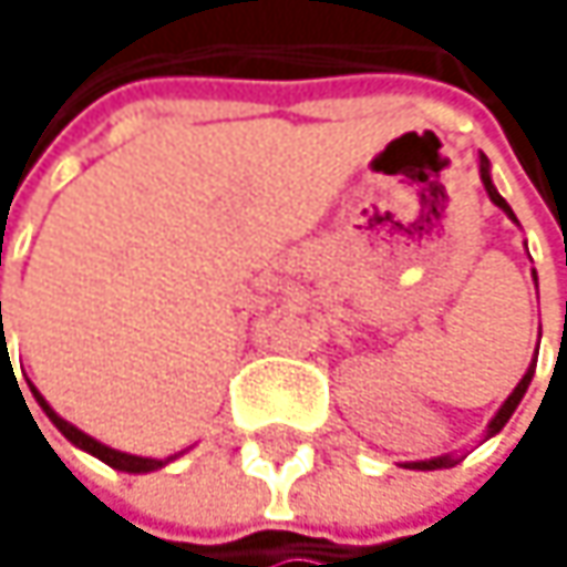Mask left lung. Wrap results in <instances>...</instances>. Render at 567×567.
<instances>
[{
	"label": "left lung",
	"mask_w": 567,
	"mask_h": 567,
	"mask_svg": "<svg viewBox=\"0 0 567 567\" xmlns=\"http://www.w3.org/2000/svg\"><path fill=\"white\" fill-rule=\"evenodd\" d=\"M480 176H483V186H486L489 199H493L499 209H506V216H512V219H515V213L509 209V203H506V199L496 193V186H493V179H489V161H486V157H480ZM532 374H535V368H528V371H525V378L518 381V388H515V391L509 394V400L499 406L496 420L489 423V436H493V433H499V430L509 423V416L515 413L518 400H522V396H525V391H528V381H532ZM410 466H413V470H443V466H453V460H450V456H440V460H423V463H410Z\"/></svg>",
	"instance_id": "obj_1"
}]
</instances>
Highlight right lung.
I'll list each match as a JSON object with an SVG mask.
<instances>
[{
	"label": "right lung",
	"mask_w": 567,
	"mask_h": 567,
	"mask_svg": "<svg viewBox=\"0 0 567 567\" xmlns=\"http://www.w3.org/2000/svg\"><path fill=\"white\" fill-rule=\"evenodd\" d=\"M32 394L35 400L42 403V410L49 413V420L55 423L58 430L74 443V446H81V450H87L91 456H97V460H104L107 466H114V470H124V473H151V470H157V466H164V460H144V456H131V453H117V450H111V446H104V443H97V440H91L87 433H81L78 426H71L68 420H61L55 410L45 403V396L39 394L35 388H32Z\"/></svg>",
	"instance_id": "1"
}]
</instances>
